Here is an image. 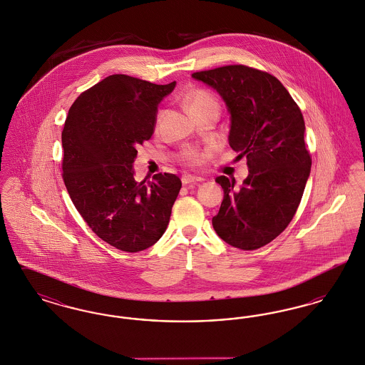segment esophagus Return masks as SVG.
Here are the masks:
<instances>
[{"label": "esophagus", "mask_w": 365, "mask_h": 365, "mask_svg": "<svg viewBox=\"0 0 365 365\" xmlns=\"http://www.w3.org/2000/svg\"><path fill=\"white\" fill-rule=\"evenodd\" d=\"M202 179L201 178H197V176H191V175H186V176H183L182 178V183L183 185H195V183H198V182H201Z\"/></svg>", "instance_id": "34e87169"}]
</instances>
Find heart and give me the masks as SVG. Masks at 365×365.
<instances>
[{"instance_id": "heart-1", "label": "heart", "mask_w": 365, "mask_h": 365, "mask_svg": "<svg viewBox=\"0 0 365 365\" xmlns=\"http://www.w3.org/2000/svg\"><path fill=\"white\" fill-rule=\"evenodd\" d=\"M186 106L190 112V110L207 108V106H216V101L209 96L208 93L198 90V91H192L186 97ZM183 158L189 165H197L201 161L202 155L197 150H187Z\"/></svg>"}]
</instances>
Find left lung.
Returning a JSON list of instances; mask_svg holds the SVG:
<instances>
[{"label": "left lung", "instance_id": "left-lung-1", "mask_svg": "<svg viewBox=\"0 0 365 365\" xmlns=\"http://www.w3.org/2000/svg\"><path fill=\"white\" fill-rule=\"evenodd\" d=\"M191 76L225 101L231 120L228 143L240 158L246 157L249 168L240 187L235 179L216 178L225 197L212 225L228 245L259 249L289 226L311 174L302 113L286 87L267 72L226 66Z\"/></svg>", "mask_w": 365, "mask_h": 365}]
</instances>
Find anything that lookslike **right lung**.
Masks as SVG:
<instances>
[{
    "mask_svg": "<svg viewBox=\"0 0 365 365\" xmlns=\"http://www.w3.org/2000/svg\"><path fill=\"white\" fill-rule=\"evenodd\" d=\"M175 86L110 75L75 100L61 133L63 178L75 208L123 252L145 250L163 237L182 187L174 174L134 179L137 148L155 133L158 104Z\"/></svg>",
    "mask_w": 365,
    "mask_h": 365,
    "instance_id": "1",
    "label": "right lung"
}]
</instances>
